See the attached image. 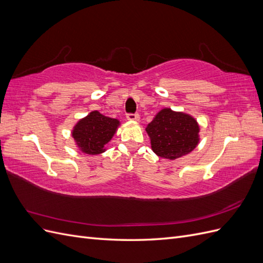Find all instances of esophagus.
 <instances>
[{"label":"esophagus","mask_w":263,"mask_h":263,"mask_svg":"<svg viewBox=\"0 0 263 263\" xmlns=\"http://www.w3.org/2000/svg\"><path fill=\"white\" fill-rule=\"evenodd\" d=\"M126 117H127V119H128V121H136V122H138L139 119H140V116L138 114H136V113H134V114L128 113V114L126 115Z\"/></svg>","instance_id":"obj_1"}]
</instances>
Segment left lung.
I'll return each instance as SVG.
<instances>
[{
  "mask_svg": "<svg viewBox=\"0 0 263 263\" xmlns=\"http://www.w3.org/2000/svg\"><path fill=\"white\" fill-rule=\"evenodd\" d=\"M146 132L154 153L170 160L190 154L200 140V127L195 118L170 108L161 109L148 124Z\"/></svg>",
  "mask_w": 263,
  "mask_h": 263,
  "instance_id": "obj_1",
  "label": "left lung"
}]
</instances>
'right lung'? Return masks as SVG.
<instances>
[{
	"label": "right lung",
	"mask_w": 263,
	"mask_h": 263,
	"mask_svg": "<svg viewBox=\"0 0 263 263\" xmlns=\"http://www.w3.org/2000/svg\"><path fill=\"white\" fill-rule=\"evenodd\" d=\"M118 125L117 119L93 110L78 122L72 130V137L82 153L99 155L105 150L104 146L114 136Z\"/></svg>",
	"instance_id": "obj_1"
}]
</instances>
